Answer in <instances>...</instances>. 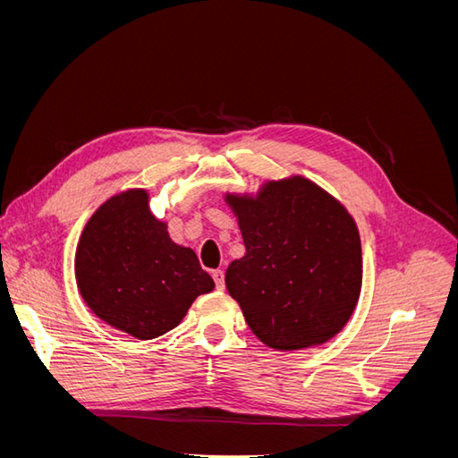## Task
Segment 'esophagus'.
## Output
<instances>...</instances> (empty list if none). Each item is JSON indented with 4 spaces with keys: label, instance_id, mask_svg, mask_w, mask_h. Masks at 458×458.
Wrapping results in <instances>:
<instances>
[{
    "label": "esophagus",
    "instance_id": "obj_1",
    "mask_svg": "<svg viewBox=\"0 0 458 458\" xmlns=\"http://www.w3.org/2000/svg\"><path fill=\"white\" fill-rule=\"evenodd\" d=\"M212 276H214L216 288L217 290H224V286H225V273H224V269H214Z\"/></svg>",
    "mask_w": 458,
    "mask_h": 458
}]
</instances>
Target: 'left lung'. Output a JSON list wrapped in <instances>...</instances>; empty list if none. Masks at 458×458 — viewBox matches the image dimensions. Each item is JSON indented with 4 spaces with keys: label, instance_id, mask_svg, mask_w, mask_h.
I'll use <instances>...</instances> for the list:
<instances>
[{
    "label": "left lung",
    "instance_id": "obj_1",
    "mask_svg": "<svg viewBox=\"0 0 458 458\" xmlns=\"http://www.w3.org/2000/svg\"><path fill=\"white\" fill-rule=\"evenodd\" d=\"M246 246L225 273L248 327L275 350L323 344L361 293V241L352 216L303 177L267 183L256 200L227 197Z\"/></svg>",
    "mask_w": 458,
    "mask_h": 458
}]
</instances>
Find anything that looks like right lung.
<instances>
[{
  "label": "right lung",
  "mask_w": 458,
  "mask_h": 458,
  "mask_svg": "<svg viewBox=\"0 0 458 458\" xmlns=\"http://www.w3.org/2000/svg\"><path fill=\"white\" fill-rule=\"evenodd\" d=\"M76 276L95 315L141 340L175 328L195 298L214 288L197 254L172 242L165 224L150 216L140 189L106 200L88 221Z\"/></svg>",
  "instance_id": "right-lung-1"
}]
</instances>
